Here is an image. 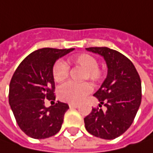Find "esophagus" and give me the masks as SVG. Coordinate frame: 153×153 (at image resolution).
I'll use <instances>...</instances> for the list:
<instances>
[{
  "instance_id": "1",
  "label": "esophagus",
  "mask_w": 153,
  "mask_h": 153,
  "mask_svg": "<svg viewBox=\"0 0 153 153\" xmlns=\"http://www.w3.org/2000/svg\"><path fill=\"white\" fill-rule=\"evenodd\" d=\"M69 106H70V108H77L78 105L77 104H69Z\"/></svg>"
}]
</instances>
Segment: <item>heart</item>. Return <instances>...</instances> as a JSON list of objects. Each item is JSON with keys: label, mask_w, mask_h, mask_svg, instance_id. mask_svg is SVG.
<instances>
[{"label": "heart", "mask_w": 153, "mask_h": 153, "mask_svg": "<svg viewBox=\"0 0 153 153\" xmlns=\"http://www.w3.org/2000/svg\"><path fill=\"white\" fill-rule=\"evenodd\" d=\"M68 62L81 67L84 73L82 80H90L93 82H98L103 78L104 71L98 67L97 59L88 53H82L71 57ZM69 74V68L65 62L59 60L53 67V77L55 82H60L66 79ZM92 91V88L88 82L74 83L71 82H65L58 89V96L62 101L76 104L82 101Z\"/></svg>", "instance_id": "obj_1"}]
</instances>
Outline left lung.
I'll list each match as a JSON object with an SVG mask.
<instances>
[{"label": "left lung", "mask_w": 153, "mask_h": 153, "mask_svg": "<svg viewBox=\"0 0 153 153\" xmlns=\"http://www.w3.org/2000/svg\"><path fill=\"white\" fill-rule=\"evenodd\" d=\"M87 51L104 57L107 76L94 96L106 111L93 108L84 118L87 131L105 140L117 138L131 126L141 102V82L133 63L126 56L105 47Z\"/></svg>", "instance_id": "obj_1"}]
</instances>
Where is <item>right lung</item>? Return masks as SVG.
<instances>
[{"label":"right lung","mask_w":153,"mask_h":153,"mask_svg":"<svg viewBox=\"0 0 153 153\" xmlns=\"http://www.w3.org/2000/svg\"><path fill=\"white\" fill-rule=\"evenodd\" d=\"M73 50L45 48L34 51L13 73L9 86V105L18 125L28 136L46 139L60 130L69 105L58 101L46 107L45 99L55 100L53 65Z\"/></svg>","instance_id":"right-lung-1"}]
</instances>
